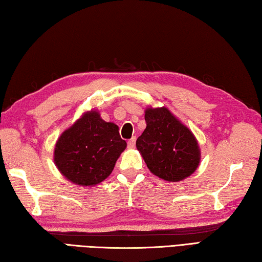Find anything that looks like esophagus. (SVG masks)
Wrapping results in <instances>:
<instances>
[{"instance_id": "1", "label": "esophagus", "mask_w": 262, "mask_h": 262, "mask_svg": "<svg viewBox=\"0 0 262 262\" xmlns=\"http://www.w3.org/2000/svg\"><path fill=\"white\" fill-rule=\"evenodd\" d=\"M135 145H136V138L133 137V138H131L129 141H127V147L129 148H133L135 147Z\"/></svg>"}]
</instances>
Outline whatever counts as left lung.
Wrapping results in <instances>:
<instances>
[{"instance_id": "1", "label": "left lung", "mask_w": 262, "mask_h": 262, "mask_svg": "<svg viewBox=\"0 0 262 262\" xmlns=\"http://www.w3.org/2000/svg\"><path fill=\"white\" fill-rule=\"evenodd\" d=\"M145 120L147 126L136 145L149 170L168 182L190 176L201 157L193 133L166 107H148Z\"/></svg>"}]
</instances>
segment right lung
Instances as JSON below:
<instances>
[{"mask_svg":"<svg viewBox=\"0 0 262 262\" xmlns=\"http://www.w3.org/2000/svg\"><path fill=\"white\" fill-rule=\"evenodd\" d=\"M125 148L119 126L105 122L97 111H90L58 138L54 163L72 183L96 185L108 178Z\"/></svg>","mask_w":262,"mask_h":262,"instance_id":"right-lung-1","label":"right lung"}]
</instances>
